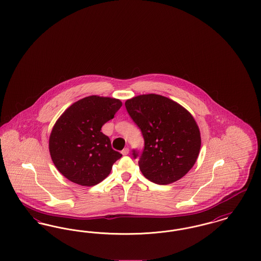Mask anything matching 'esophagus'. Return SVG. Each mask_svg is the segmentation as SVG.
Instances as JSON below:
<instances>
[{"label": "esophagus", "instance_id": "esophagus-1", "mask_svg": "<svg viewBox=\"0 0 261 261\" xmlns=\"http://www.w3.org/2000/svg\"><path fill=\"white\" fill-rule=\"evenodd\" d=\"M121 153H122L123 155H127V154L129 153V149H128V148H125V149H122Z\"/></svg>", "mask_w": 261, "mask_h": 261}]
</instances>
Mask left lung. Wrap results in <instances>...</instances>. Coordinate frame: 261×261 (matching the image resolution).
Returning <instances> with one entry per match:
<instances>
[{
	"instance_id": "left-lung-1",
	"label": "left lung",
	"mask_w": 261,
	"mask_h": 261,
	"mask_svg": "<svg viewBox=\"0 0 261 261\" xmlns=\"http://www.w3.org/2000/svg\"><path fill=\"white\" fill-rule=\"evenodd\" d=\"M125 107L145 139L138 162L143 175L159 185L184 177L197 162L201 145L193 115L178 102L156 94L127 99ZM133 154L136 159L138 153Z\"/></svg>"
}]
</instances>
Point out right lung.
I'll return each mask as SVG.
<instances>
[{
  "label": "right lung",
  "instance_id": "right-lung-1",
  "mask_svg": "<svg viewBox=\"0 0 261 261\" xmlns=\"http://www.w3.org/2000/svg\"><path fill=\"white\" fill-rule=\"evenodd\" d=\"M121 106L120 99L94 95L75 101L59 117L50 132L49 150L66 179L91 187L110 175L121 153L112 149L100 129Z\"/></svg>",
  "mask_w": 261,
  "mask_h": 261
}]
</instances>
